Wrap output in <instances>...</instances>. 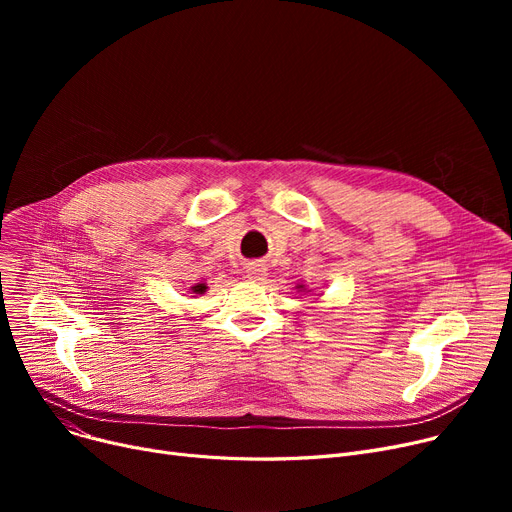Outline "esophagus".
I'll return each mask as SVG.
<instances>
[{"label":"esophagus","instance_id":"34e87169","mask_svg":"<svg viewBox=\"0 0 512 512\" xmlns=\"http://www.w3.org/2000/svg\"><path fill=\"white\" fill-rule=\"evenodd\" d=\"M245 274H247V278H249V280H253V282L263 280V276H265V267H263L261 263H249V265L245 267Z\"/></svg>","mask_w":512,"mask_h":512}]
</instances>
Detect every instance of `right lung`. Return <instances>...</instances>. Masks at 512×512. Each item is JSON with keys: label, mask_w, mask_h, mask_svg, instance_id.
<instances>
[{"label": "right lung", "mask_w": 512, "mask_h": 512, "mask_svg": "<svg viewBox=\"0 0 512 512\" xmlns=\"http://www.w3.org/2000/svg\"><path fill=\"white\" fill-rule=\"evenodd\" d=\"M193 290H195V292H205V286L199 284V286H193Z\"/></svg>", "instance_id": "add662e5"}]
</instances>
